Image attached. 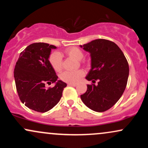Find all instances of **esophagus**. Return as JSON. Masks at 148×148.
Returning <instances> with one entry per match:
<instances>
[{"mask_svg": "<svg viewBox=\"0 0 148 148\" xmlns=\"http://www.w3.org/2000/svg\"><path fill=\"white\" fill-rule=\"evenodd\" d=\"M67 85H68V86H74V87L76 86V84H68Z\"/></svg>", "mask_w": 148, "mask_h": 148, "instance_id": "obj_1", "label": "esophagus"}]
</instances>
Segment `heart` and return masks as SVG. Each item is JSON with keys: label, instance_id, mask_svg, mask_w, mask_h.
<instances>
[{"label": "heart", "instance_id": "b5f03b06", "mask_svg": "<svg viewBox=\"0 0 148 148\" xmlns=\"http://www.w3.org/2000/svg\"><path fill=\"white\" fill-rule=\"evenodd\" d=\"M64 53L69 56L73 58L76 60H82L84 56V52L78 47H69L64 51ZM49 62L55 72H60L62 69V56L60 53H52L49 57ZM84 76V72L82 69L76 71H66L60 74V78L62 81L69 84H76Z\"/></svg>", "mask_w": 148, "mask_h": 148}]
</instances>
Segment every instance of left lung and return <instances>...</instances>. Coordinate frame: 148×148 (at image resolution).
<instances>
[{
  "label": "left lung",
  "mask_w": 148,
  "mask_h": 148,
  "mask_svg": "<svg viewBox=\"0 0 148 148\" xmlns=\"http://www.w3.org/2000/svg\"><path fill=\"white\" fill-rule=\"evenodd\" d=\"M90 53L92 68L86 79L87 91L81 95L86 106L103 112L114 106L123 95L129 76V64L121 49L114 42L97 39L81 46ZM98 81L97 85L94 84Z\"/></svg>",
  "instance_id": "1"
}]
</instances>
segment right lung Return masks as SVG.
<instances>
[{
	"label": "right lung",
	"mask_w": 148,
	"mask_h": 148,
	"mask_svg": "<svg viewBox=\"0 0 148 148\" xmlns=\"http://www.w3.org/2000/svg\"><path fill=\"white\" fill-rule=\"evenodd\" d=\"M56 47L44 42L30 45L20 53L14 71L18 97L25 106L34 111L45 113L53 108L62 97L67 86L58 76L49 62L52 49ZM57 81L53 88L47 84Z\"/></svg>",
	"instance_id": "add662e5"
}]
</instances>
